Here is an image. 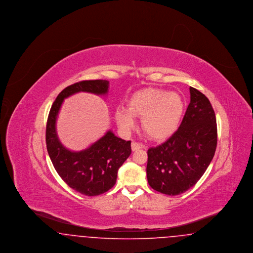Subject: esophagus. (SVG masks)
I'll return each instance as SVG.
<instances>
[{
	"label": "esophagus",
	"instance_id": "obj_1",
	"mask_svg": "<svg viewBox=\"0 0 253 253\" xmlns=\"http://www.w3.org/2000/svg\"><path fill=\"white\" fill-rule=\"evenodd\" d=\"M141 148H143V145L139 144V143H136V142H134V141H132V152H134V151H137V150H139V149H141Z\"/></svg>",
	"mask_w": 253,
	"mask_h": 253
}]
</instances>
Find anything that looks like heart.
<instances>
[{
	"mask_svg": "<svg viewBox=\"0 0 253 253\" xmlns=\"http://www.w3.org/2000/svg\"><path fill=\"white\" fill-rule=\"evenodd\" d=\"M185 103L182 96L163 89L147 88L134 93L128 100V109L116 110L115 118L122 130L134 125V118H142L141 127L152 139L164 140L178 128Z\"/></svg>",
	"mask_w": 253,
	"mask_h": 253,
	"instance_id": "1",
	"label": "heart"
}]
</instances>
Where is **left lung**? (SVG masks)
I'll list each match as a JSON object with an SVG mask.
<instances>
[{
    "label": "left lung",
    "mask_w": 253,
    "mask_h": 253,
    "mask_svg": "<svg viewBox=\"0 0 253 253\" xmlns=\"http://www.w3.org/2000/svg\"><path fill=\"white\" fill-rule=\"evenodd\" d=\"M191 102L177 131L148 150L147 179L157 192L177 195L193 187L215 154L216 118L209 98L190 87Z\"/></svg>",
    "instance_id": "8db88e82"
}]
</instances>
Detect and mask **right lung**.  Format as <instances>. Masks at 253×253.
<instances>
[{"label": "right lung", "mask_w": 253, "mask_h": 253, "mask_svg": "<svg viewBox=\"0 0 253 253\" xmlns=\"http://www.w3.org/2000/svg\"><path fill=\"white\" fill-rule=\"evenodd\" d=\"M108 88L109 82L102 80L83 81L66 87L54 101L46 124V148L54 168L70 188L87 196L99 195L114 187L119 169L132 153L131 141L108 131L89 148L72 152L60 143L56 121L64 98L79 92L106 95Z\"/></svg>", "instance_id": "1"}]
</instances>
